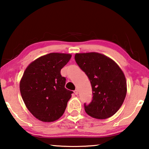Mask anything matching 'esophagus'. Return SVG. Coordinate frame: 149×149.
Here are the masks:
<instances>
[{
  "label": "esophagus",
  "mask_w": 149,
  "mask_h": 149,
  "mask_svg": "<svg viewBox=\"0 0 149 149\" xmlns=\"http://www.w3.org/2000/svg\"><path fill=\"white\" fill-rule=\"evenodd\" d=\"M74 93H75V95H78V89H75L74 91Z\"/></svg>",
  "instance_id": "obj_1"
}]
</instances>
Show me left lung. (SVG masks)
Instances as JSON below:
<instances>
[{
  "label": "left lung",
  "instance_id": "1",
  "mask_svg": "<svg viewBox=\"0 0 149 149\" xmlns=\"http://www.w3.org/2000/svg\"><path fill=\"white\" fill-rule=\"evenodd\" d=\"M74 59L90 81L93 100L85 104L90 117L105 119L117 113L127 93L125 74L115 61L97 52L76 54Z\"/></svg>",
  "mask_w": 149,
  "mask_h": 149
}]
</instances>
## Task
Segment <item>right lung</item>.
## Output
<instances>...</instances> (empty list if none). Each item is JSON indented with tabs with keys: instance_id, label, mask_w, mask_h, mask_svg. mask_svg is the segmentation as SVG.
I'll use <instances>...</instances> for the list:
<instances>
[{
	"instance_id": "right-lung-1",
	"label": "right lung",
	"mask_w": 149,
	"mask_h": 149,
	"mask_svg": "<svg viewBox=\"0 0 149 149\" xmlns=\"http://www.w3.org/2000/svg\"><path fill=\"white\" fill-rule=\"evenodd\" d=\"M72 55L50 53L32 62L24 71L19 90L26 108L36 119L53 122L64 114L72 91L65 88L60 70Z\"/></svg>"
}]
</instances>
